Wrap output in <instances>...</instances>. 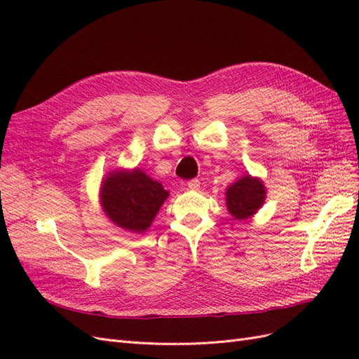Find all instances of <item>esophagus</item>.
I'll use <instances>...</instances> for the list:
<instances>
[{
	"label": "esophagus",
	"mask_w": 359,
	"mask_h": 359,
	"mask_svg": "<svg viewBox=\"0 0 359 359\" xmlns=\"http://www.w3.org/2000/svg\"><path fill=\"white\" fill-rule=\"evenodd\" d=\"M187 187L190 189V190H199V187H201V181L199 180H190L189 182H187Z\"/></svg>",
	"instance_id": "obj_1"
}]
</instances>
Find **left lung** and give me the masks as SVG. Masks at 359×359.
Segmentation results:
<instances>
[{
	"instance_id": "left-lung-1",
	"label": "left lung",
	"mask_w": 359,
	"mask_h": 359,
	"mask_svg": "<svg viewBox=\"0 0 359 359\" xmlns=\"http://www.w3.org/2000/svg\"><path fill=\"white\" fill-rule=\"evenodd\" d=\"M266 190L259 178L245 175L226 190L227 211L235 220H247L264 205Z\"/></svg>"
}]
</instances>
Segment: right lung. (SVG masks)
I'll return each instance as SVG.
<instances>
[{"label": "right lung", "instance_id": "add662e5", "mask_svg": "<svg viewBox=\"0 0 359 359\" xmlns=\"http://www.w3.org/2000/svg\"><path fill=\"white\" fill-rule=\"evenodd\" d=\"M169 191L139 168L111 172L102 182L100 203L106 215L130 232L142 233L156 219Z\"/></svg>", "mask_w": 359, "mask_h": 359}]
</instances>
